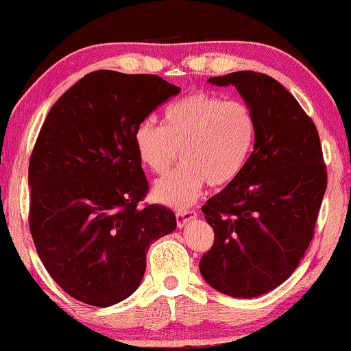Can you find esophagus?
Listing matches in <instances>:
<instances>
[{"label": "esophagus", "mask_w": 351, "mask_h": 351, "mask_svg": "<svg viewBox=\"0 0 351 351\" xmlns=\"http://www.w3.org/2000/svg\"><path fill=\"white\" fill-rule=\"evenodd\" d=\"M197 217V211L195 209H179L176 213V219H177V226L179 227H185L190 221Z\"/></svg>", "instance_id": "34e87169"}]
</instances>
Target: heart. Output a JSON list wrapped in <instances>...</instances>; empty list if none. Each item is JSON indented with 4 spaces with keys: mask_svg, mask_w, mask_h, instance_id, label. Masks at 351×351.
<instances>
[{
    "mask_svg": "<svg viewBox=\"0 0 351 351\" xmlns=\"http://www.w3.org/2000/svg\"><path fill=\"white\" fill-rule=\"evenodd\" d=\"M254 132L256 121L243 101L198 92L172 103L162 125L153 121L136 125L134 147L140 162L156 176H165L180 158L182 165L154 185L153 198L185 208L206 184L227 185L243 171Z\"/></svg>",
    "mask_w": 351,
    "mask_h": 351,
    "instance_id": "obj_1",
    "label": "heart"
}]
</instances>
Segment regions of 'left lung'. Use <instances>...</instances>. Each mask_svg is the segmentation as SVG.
Returning a JSON list of instances; mask_svg holds the SVG:
<instances>
[{"instance_id":"obj_1","label":"left lung","mask_w":351,"mask_h":351,"mask_svg":"<svg viewBox=\"0 0 351 351\" xmlns=\"http://www.w3.org/2000/svg\"><path fill=\"white\" fill-rule=\"evenodd\" d=\"M208 82L235 86L256 132L243 171L202 208L215 243L199 272L217 292L254 298L293 274L315 235L327 186L319 135L293 95L269 75L240 71Z\"/></svg>"}]
</instances>
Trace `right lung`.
Segmentation results:
<instances>
[{"label": "right lung", "instance_id": "right-lung-1", "mask_svg": "<svg viewBox=\"0 0 351 351\" xmlns=\"http://www.w3.org/2000/svg\"><path fill=\"white\" fill-rule=\"evenodd\" d=\"M179 92L158 75L90 72L43 122L29 165L30 234L49 276L82 303L130 297L149 245L176 229L169 208L138 206L148 180L134 132Z\"/></svg>", "mask_w": 351, "mask_h": 351}]
</instances>
